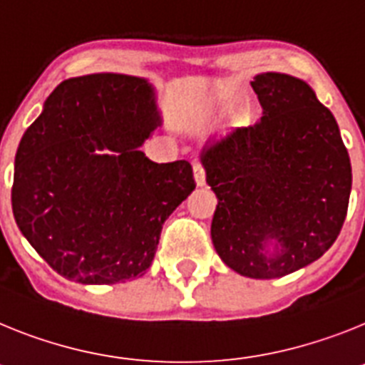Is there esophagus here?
Returning <instances> with one entry per match:
<instances>
[{"mask_svg":"<svg viewBox=\"0 0 365 365\" xmlns=\"http://www.w3.org/2000/svg\"><path fill=\"white\" fill-rule=\"evenodd\" d=\"M192 170H195V180L198 185H204L205 183V167L200 163V161H196L195 167H192Z\"/></svg>","mask_w":365,"mask_h":365,"instance_id":"esophagus-1","label":"esophagus"}]
</instances>
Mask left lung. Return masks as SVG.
<instances>
[{"label":"left lung","mask_w":365,"mask_h":365,"mask_svg":"<svg viewBox=\"0 0 365 365\" xmlns=\"http://www.w3.org/2000/svg\"><path fill=\"white\" fill-rule=\"evenodd\" d=\"M253 126L202 156L218 205L211 239L231 270L275 279L314 262L340 235L351 195V161L338 123L303 81L262 73ZM278 242L274 256L264 246Z\"/></svg>","instance_id":"left-lung-1"}]
</instances>
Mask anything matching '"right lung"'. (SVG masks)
<instances>
[{
  "label": "right lung",
  "instance_id": "right-lung-1",
  "mask_svg": "<svg viewBox=\"0 0 365 365\" xmlns=\"http://www.w3.org/2000/svg\"><path fill=\"white\" fill-rule=\"evenodd\" d=\"M156 125L143 78L95 73L60 82L25 130L12 213L56 274L115 284L150 268L163 222L196 187L189 161L138 150Z\"/></svg>",
  "mask_w": 365,
  "mask_h": 365
}]
</instances>
